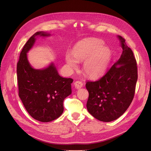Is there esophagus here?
I'll return each mask as SVG.
<instances>
[{
  "label": "esophagus",
  "mask_w": 151,
  "mask_h": 151,
  "mask_svg": "<svg viewBox=\"0 0 151 151\" xmlns=\"http://www.w3.org/2000/svg\"><path fill=\"white\" fill-rule=\"evenodd\" d=\"M74 86H75V88L76 89H81L82 87H83V83H82L81 81H76L75 83H74Z\"/></svg>",
  "instance_id": "esophagus-1"
}]
</instances>
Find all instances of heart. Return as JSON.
Returning a JSON list of instances; mask_svg holds the SVG:
<instances>
[{
	"mask_svg": "<svg viewBox=\"0 0 151 151\" xmlns=\"http://www.w3.org/2000/svg\"><path fill=\"white\" fill-rule=\"evenodd\" d=\"M98 38H87L79 42L73 48L72 55L67 53L65 61L71 69L77 67V61L84 62L83 69L91 77H98L106 70L110 62L111 52Z\"/></svg>",
	"mask_w": 151,
	"mask_h": 151,
	"instance_id": "obj_1",
	"label": "heart"
}]
</instances>
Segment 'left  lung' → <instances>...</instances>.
<instances>
[{"mask_svg": "<svg viewBox=\"0 0 151 151\" xmlns=\"http://www.w3.org/2000/svg\"><path fill=\"white\" fill-rule=\"evenodd\" d=\"M123 52L120 58L101 78L88 81L87 109L98 120L109 122L125 112L134 97L137 65L134 53L121 36H118Z\"/></svg>", "mask_w": 151, "mask_h": 151, "instance_id": "obj_1", "label": "left lung"}]
</instances>
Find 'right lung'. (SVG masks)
Masks as SVG:
<instances>
[{"mask_svg": "<svg viewBox=\"0 0 151 151\" xmlns=\"http://www.w3.org/2000/svg\"><path fill=\"white\" fill-rule=\"evenodd\" d=\"M38 36H48L50 34L36 32L22 50L17 63L19 96L26 111L34 119L49 122L62 114L63 100L72 93L73 79L61 77L53 63L43 69H35L31 66L27 53L33 46Z\"/></svg>", "mask_w": 151, "mask_h": 151, "instance_id": "obj_1", "label": "right lung"}]
</instances>
